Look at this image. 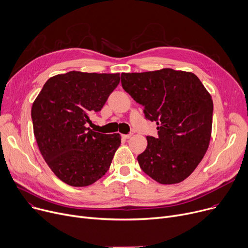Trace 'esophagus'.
Here are the masks:
<instances>
[{"instance_id":"1","label":"esophagus","mask_w":248,"mask_h":248,"mask_svg":"<svg viewBox=\"0 0 248 248\" xmlns=\"http://www.w3.org/2000/svg\"><path fill=\"white\" fill-rule=\"evenodd\" d=\"M131 136H132V134H123L122 138L123 139H129V138H131Z\"/></svg>"}]
</instances>
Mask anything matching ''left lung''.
<instances>
[{
    "label": "left lung",
    "instance_id": "1",
    "mask_svg": "<svg viewBox=\"0 0 248 248\" xmlns=\"http://www.w3.org/2000/svg\"><path fill=\"white\" fill-rule=\"evenodd\" d=\"M123 89L158 125V137L147 136L138 155L141 169L161 184L186 179L204 157L211 138L213 102L191 72L165 68L122 73Z\"/></svg>",
    "mask_w": 248,
    "mask_h": 248
}]
</instances>
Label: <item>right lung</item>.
Masks as SVG:
<instances>
[{"label":"right lung","mask_w":248,"mask_h":248,"mask_svg":"<svg viewBox=\"0 0 248 248\" xmlns=\"http://www.w3.org/2000/svg\"><path fill=\"white\" fill-rule=\"evenodd\" d=\"M119 82V73L71 71L51 77L34 101L31 116L39 150L66 184L89 186L109 170L120 134L98 133L86 124Z\"/></svg>","instance_id":"1"}]
</instances>
